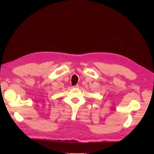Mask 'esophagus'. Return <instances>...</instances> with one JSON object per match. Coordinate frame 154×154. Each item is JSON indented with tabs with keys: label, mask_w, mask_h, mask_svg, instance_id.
I'll use <instances>...</instances> for the list:
<instances>
[{
	"label": "esophagus",
	"mask_w": 154,
	"mask_h": 154,
	"mask_svg": "<svg viewBox=\"0 0 154 154\" xmlns=\"http://www.w3.org/2000/svg\"><path fill=\"white\" fill-rule=\"evenodd\" d=\"M79 85L78 84H77V85H75L74 86V87H75V88H79Z\"/></svg>",
	"instance_id": "obj_1"
}]
</instances>
